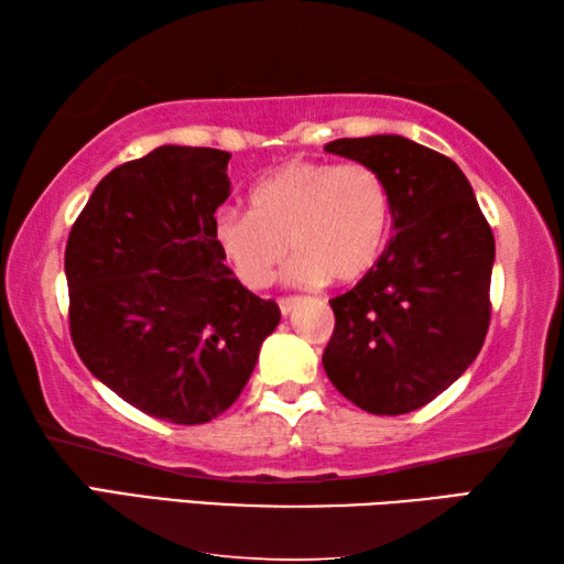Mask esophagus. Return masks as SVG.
<instances>
[{
    "instance_id": "34e87169",
    "label": "esophagus",
    "mask_w": 564,
    "mask_h": 564,
    "mask_svg": "<svg viewBox=\"0 0 564 564\" xmlns=\"http://www.w3.org/2000/svg\"><path fill=\"white\" fill-rule=\"evenodd\" d=\"M295 303H299V299H281L279 301V308H281L283 316H291L293 308H295Z\"/></svg>"
}]
</instances>
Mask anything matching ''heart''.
Here are the masks:
<instances>
[{
    "instance_id": "1",
    "label": "heart",
    "mask_w": 564,
    "mask_h": 564,
    "mask_svg": "<svg viewBox=\"0 0 564 564\" xmlns=\"http://www.w3.org/2000/svg\"><path fill=\"white\" fill-rule=\"evenodd\" d=\"M393 204L386 178L366 164L289 161L248 191V214L216 218V243L246 289L263 291L299 256L301 285L366 279L383 256Z\"/></svg>"
}]
</instances>
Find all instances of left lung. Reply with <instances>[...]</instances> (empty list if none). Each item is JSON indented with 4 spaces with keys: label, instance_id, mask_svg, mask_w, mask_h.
<instances>
[{
    "label": "left lung",
    "instance_id": "left-lung-1",
    "mask_svg": "<svg viewBox=\"0 0 564 564\" xmlns=\"http://www.w3.org/2000/svg\"><path fill=\"white\" fill-rule=\"evenodd\" d=\"M376 169L393 204L388 248L356 289L336 295L323 350L330 383L373 415H403L451 388L490 326L495 238L460 166L395 133L336 139Z\"/></svg>",
    "mask_w": 564,
    "mask_h": 564
}]
</instances>
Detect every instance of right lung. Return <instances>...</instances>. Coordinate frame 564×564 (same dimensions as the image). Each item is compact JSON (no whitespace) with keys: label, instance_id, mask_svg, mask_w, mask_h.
Instances as JSON below:
<instances>
[{"label":"right lung","instance_id":"right-lung-1","mask_svg":"<svg viewBox=\"0 0 564 564\" xmlns=\"http://www.w3.org/2000/svg\"><path fill=\"white\" fill-rule=\"evenodd\" d=\"M221 149L159 147L109 171L66 241L74 348L151 417L208 423L236 403L281 321L216 243L231 194Z\"/></svg>","mask_w":564,"mask_h":564}]
</instances>
